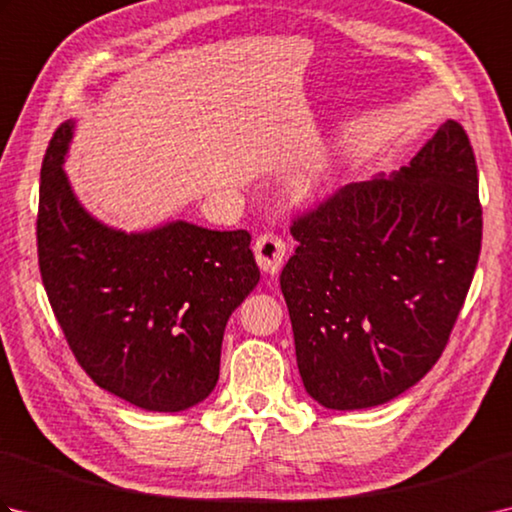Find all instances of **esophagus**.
I'll return each mask as SVG.
<instances>
[{
    "instance_id": "obj_1",
    "label": "esophagus",
    "mask_w": 512,
    "mask_h": 512,
    "mask_svg": "<svg viewBox=\"0 0 512 512\" xmlns=\"http://www.w3.org/2000/svg\"><path fill=\"white\" fill-rule=\"evenodd\" d=\"M255 257L257 264L262 266L264 273L275 275L277 270L284 264L286 257V242L281 237H277L275 233H264L255 239Z\"/></svg>"
}]
</instances>
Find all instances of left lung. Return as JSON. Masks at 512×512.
I'll use <instances>...</instances> for the list:
<instances>
[{
	"mask_svg": "<svg viewBox=\"0 0 512 512\" xmlns=\"http://www.w3.org/2000/svg\"><path fill=\"white\" fill-rule=\"evenodd\" d=\"M290 233L279 284L303 387L339 411L400 396L438 363L480 259L464 127L447 121L407 167L336 189Z\"/></svg>",
	"mask_w": 512,
	"mask_h": 512,
	"instance_id": "8db88e82",
	"label": "left lung"
}]
</instances>
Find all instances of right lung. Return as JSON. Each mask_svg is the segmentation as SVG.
Here are the masks:
<instances>
[{
	"instance_id": "obj_1",
	"label": "right lung",
	"mask_w": 512,
	"mask_h": 512,
	"mask_svg": "<svg viewBox=\"0 0 512 512\" xmlns=\"http://www.w3.org/2000/svg\"><path fill=\"white\" fill-rule=\"evenodd\" d=\"M72 129L57 127L41 162L37 253L54 317L101 389L147 411L189 409L213 391L226 321L259 281L250 233L94 220L63 171Z\"/></svg>"
}]
</instances>
